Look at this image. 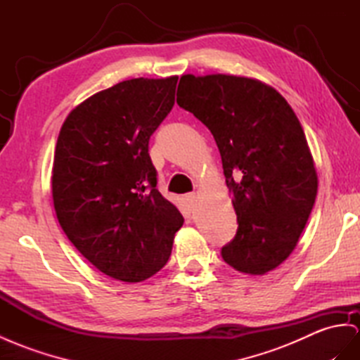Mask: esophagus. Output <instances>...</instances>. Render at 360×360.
<instances>
[{
	"label": "esophagus",
	"mask_w": 360,
	"mask_h": 360,
	"mask_svg": "<svg viewBox=\"0 0 360 360\" xmlns=\"http://www.w3.org/2000/svg\"><path fill=\"white\" fill-rule=\"evenodd\" d=\"M184 202H186V205L188 208H195L198 204V196L196 193H188V195L184 196Z\"/></svg>",
	"instance_id": "obj_1"
}]
</instances>
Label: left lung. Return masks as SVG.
Masks as SVG:
<instances>
[{
    "mask_svg": "<svg viewBox=\"0 0 360 360\" xmlns=\"http://www.w3.org/2000/svg\"><path fill=\"white\" fill-rule=\"evenodd\" d=\"M176 101L210 129L222 156L238 224L222 259L250 275L275 269L297 246L318 191L298 117L274 88L226 75L182 76Z\"/></svg>",
    "mask_w": 360,
    "mask_h": 360,
    "instance_id": "8db88e82",
    "label": "left lung"
}]
</instances>
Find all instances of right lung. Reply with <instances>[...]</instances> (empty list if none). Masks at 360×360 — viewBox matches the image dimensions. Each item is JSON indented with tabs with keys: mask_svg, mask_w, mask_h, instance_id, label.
Returning <instances> with one entry per match:
<instances>
[{
	"mask_svg": "<svg viewBox=\"0 0 360 360\" xmlns=\"http://www.w3.org/2000/svg\"><path fill=\"white\" fill-rule=\"evenodd\" d=\"M176 84V76L120 82L72 109L59 132L51 176L58 220L110 278L138 283L162 269L184 224L156 188L149 155Z\"/></svg>",
	"mask_w": 360,
	"mask_h": 360,
	"instance_id": "obj_1",
	"label": "right lung"
}]
</instances>
